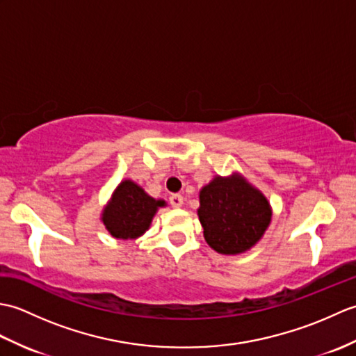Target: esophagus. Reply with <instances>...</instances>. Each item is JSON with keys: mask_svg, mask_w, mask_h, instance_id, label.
<instances>
[{"mask_svg": "<svg viewBox=\"0 0 356 356\" xmlns=\"http://www.w3.org/2000/svg\"><path fill=\"white\" fill-rule=\"evenodd\" d=\"M170 205L172 208H180L184 205V197L180 194H172L170 195Z\"/></svg>", "mask_w": 356, "mask_h": 356, "instance_id": "obj_1", "label": "esophagus"}]
</instances>
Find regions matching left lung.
Segmentation results:
<instances>
[{
    "label": "left lung",
    "mask_w": 356,
    "mask_h": 356,
    "mask_svg": "<svg viewBox=\"0 0 356 356\" xmlns=\"http://www.w3.org/2000/svg\"><path fill=\"white\" fill-rule=\"evenodd\" d=\"M199 220L208 245L220 254L252 248L270 222L266 197L243 177H216L200 191Z\"/></svg>",
    "instance_id": "1"
}]
</instances>
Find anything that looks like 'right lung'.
<instances>
[{
    "mask_svg": "<svg viewBox=\"0 0 356 356\" xmlns=\"http://www.w3.org/2000/svg\"><path fill=\"white\" fill-rule=\"evenodd\" d=\"M163 205V200H154L131 180H125L113 194L102 222L113 237L136 238L148 229L157 208Z\"/></svg>",
    "mask_w": 356,
    "mask_h": 356,
    "instance_id": "obj_1",
    "label": "right lung"
}]
</instances>
